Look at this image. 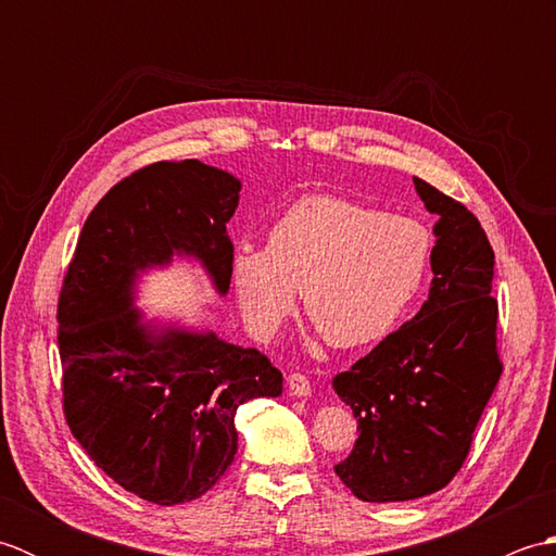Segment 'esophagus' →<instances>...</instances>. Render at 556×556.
Returning a JSON list of instances; mask_svg holds the SVG:
<instances>
[{"mask_svg": "<svg viewBox=\"0 0 556 556\" xmlns=\"http://www.w3.org/2000/svg\"><path fill=\"white\" fill-rule=\"evenodd\" d=\"M287 384H289V392L296 394V396H308L311 394V380L301 372H293L287 377Z\"/></svg>", "mask_w": 556, "mask_h": 556, "instance_id": "34e87169", "label": "esophagus"}]
</instances>
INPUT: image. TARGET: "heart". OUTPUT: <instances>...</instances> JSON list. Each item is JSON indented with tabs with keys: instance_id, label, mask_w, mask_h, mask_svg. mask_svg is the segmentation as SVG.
Listing matches in <instances>:
<instances>
[{
	"instance_id": "b5f03b06",
	"label": "heart",
	"mask_w": 556,
	"mask_h": 556,
	"mask_svg": "<svg viewBox=\"0 0 556 556\" xmlns=\"http://www.w3.org/2000/svg\"><path fill=\"white\" fill-rule=\"evenodd\" d=\"M432 255L434 233L422 219L315 193L271 224L267 248H236L231 281L257 337L287 323L303 289L305 311L329 344L356 349L404 320L428 281Z\"/></svg>"
}]
</instances>
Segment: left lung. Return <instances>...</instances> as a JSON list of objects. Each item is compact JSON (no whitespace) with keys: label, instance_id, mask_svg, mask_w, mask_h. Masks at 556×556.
Segmentation results:
<instances>
[{"label":"left lung","instance_id":"1","mask_svg":"<svg viewBox=\"0 0 556 556\" xmlns=\"http://www.w3.org/2000/svg\"><path fill=\"white\" fill-rule=\"evenodd\" d=\"M413 184L440 217L428 301L332 382L361 432L334 473L363 502H408L446 488L502 375L488 233L458 200Z\"/></svg>","mask_w":556,"mask_h":556}]
</instances>
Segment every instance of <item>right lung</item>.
Returning <instances> with one entry per match:
<instances>
[{"instance_id": "right-lung-1", "label": "right lung", "mask_w": 556, "mask_h": 556, "mask_svg": "<svg viewBox=\"0 0 556 556\" xmlns=\"http://www.w3.org/2000/svg\"><path fill=\"white\" fill-rule=\"evenodd\" d=\"M239 191V179L198 160L134 172L88 215L59 291L68 428L116 485L160 506L215 488L239 442L236 410L281 394V372L265 353L212 332L152 337L131 308L136 271L174 253L195 255L227 293V222Z\"/></svg>"}]
</instances>
